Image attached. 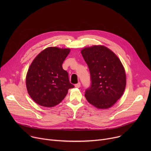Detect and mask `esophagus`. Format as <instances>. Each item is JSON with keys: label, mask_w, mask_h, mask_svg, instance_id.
Instances as JSON below:
<instances>
[{"label": "esophagus", "mask_w": 151, "mask_h": 151, "mask_svg": "<svg viewBox=\"0 0 151 151\" xmlns=\"http://www.w3.org/2000/svg\"><path fill=\"white\" fill-rule=\"evenodd\" d=\"M75 88H80V87H81V83H78L76 84L75 85Z\"/></svg>", "instance_id": "esophagus-1"}]
</instances>
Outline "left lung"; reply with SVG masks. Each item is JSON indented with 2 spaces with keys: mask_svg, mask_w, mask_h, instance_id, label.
<instances>
[{
  "mask_svg": "<svg viewBox=\"0 0 151 151\" xmlns=\"http://www.w3.org/2000/svg\"><path fill=\"white\" fill-rule=\"evenodd\" d=\"M81 53L88 64L92 81L85 97L98 109H108L119 99L126 87L124 67L117 55L104 45L84 47Z\"/></svg>",
  "mask_w": 151,
  "mask_h": 151,
  "instance_id": "obj_1",
  "label": "left lung"
}]
</instances>
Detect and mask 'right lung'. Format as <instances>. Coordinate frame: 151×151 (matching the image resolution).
<instances>
[{"mask_svg":"<svg viewBox=\"0 0 151 151\" xmlns=\"http://www.w3.org/2000/svg\"><path fill=\"white\" fill-rule=\"evenodd\" d=\"M70 52V48L48 47L31 63L26 84L29 95L37 104L53 107L65 97L69 89L74 88L62 65Z\"/></svg>","mask_w":151,"mask_h":151,"instance_id":"right-lung-1","label":"right lung"}]
</instances>
